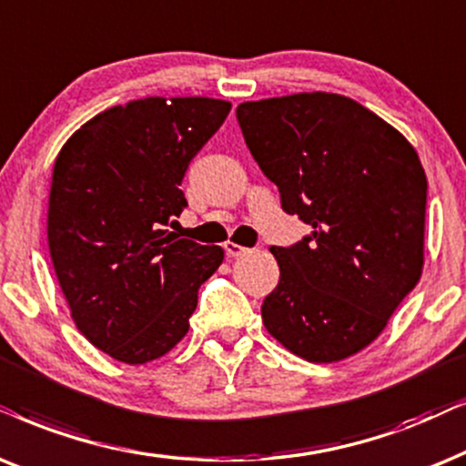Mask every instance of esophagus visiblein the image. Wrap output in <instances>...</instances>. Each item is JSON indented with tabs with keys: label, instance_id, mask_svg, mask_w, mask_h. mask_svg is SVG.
Instances as JSON below:
<instances>
[{
	"label": "esophagus",
	"instance_id": "34e87169",
	"mask_svg": "<svg viewBox=\"0 0 466 466\" xmlns=\"http://www.w3.org/2000/svg\"><path fill=\"white\" fill-rule=\"evenodd\" d=\"M225 252H227V257H241V255H246L248 248L235 244V241H227Z\"/></svg>",
	"mask_w": 466,
	"mask_h": 466
}]
</instances>
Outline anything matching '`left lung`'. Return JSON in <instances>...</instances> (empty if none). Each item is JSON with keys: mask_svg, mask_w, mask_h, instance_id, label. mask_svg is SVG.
<instances>
[{"mask_svg": "<svg viewBox=\"0 0 466 466\" xmlns=\"http://www.w3.org/2000/svg\"><path fill=\"white\" fill-rule=\"evenodd\" d=\"M238 122L280 205L310 233L271 246L280 280L263 323L308 361L368 347L413 291L424 265L428 181L388 122L338 94L241 102Z\"/></svg>", "mask_w": 466, "mask_h": 466, "instance_id": "left-lung-1", "label": "left lung"}]
</instances>
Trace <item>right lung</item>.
I'll use <instances>...</instances> for the list:
<instances>
[{"mask_svg":"<svg viewBox=\"0 0 466 466\" xmlns=\"http://www.w3.org/2000/svg\"><path fill=\"white\" fill-rule=\"evenodd\" d=\"M228 111L231 102L198 96L132 100L89 119L57 156L51 261L76 328L113 360L171 351L225 258L168 227L188 208L181 179Z\"/></svg>","mask_w":466,"mask_h":466,"instance_id":"obj_1","label":"right lung"}]
</instances>
